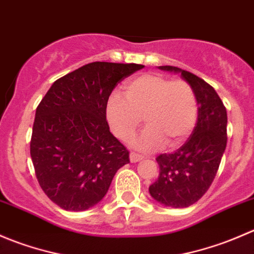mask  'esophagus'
Segmentation results:
<instances>
[{
    "mask_svg": "<svg viewBox=\"0 0 254 254\" xmlns=\"http://www.w3.org/2000/svg\"><path fill=\"white\" fill-rule=\"evenodd\" d=\"M143 158V156H141V155H139V153H136V152H130V161H131L132 163H135V162H139L140 160H142Z\"/></svg>",
    "mask_w": 254,
    "mask_h": 254,
    "instance_id": "obj_1",
    "label": "esophagus"
}]
</instances>
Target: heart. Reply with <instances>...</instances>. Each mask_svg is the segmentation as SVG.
<instances>
[{
    "label": "heart",
    "mask_w": 254,
    "mask_h": 254,
    "mask_svg": "<svg viewBox=\"0 0 254 254\" xmlns=\"http://www.w3.org/2000/svg\"><path fill=\"white\" fill-rule=\"evenodd\" d=\"M123 94L113 93L106 107L107 120L120 140L131 139L141 117L146 129L135 140L140 150L152 151L163 143L175 148L190 136L198 118V101L187 81L142 73L124 84Z\"/></svg>",
    "instance_id": "heart-1"
}]
</instances>
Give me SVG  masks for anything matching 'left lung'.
<instances>
[{"label":"left lung","mask_w":254,"mask_h":254,"mask_svg":"<svg viewBox=\"0 0 254 254\" xmlns=\"http://www.w3.org/2000/svg\"><path fill=\"white\" fill-rule=\"evenodd\" d=\"M161 70L181 72L193 87L198 120L178 150L156 157L160 175L150 186L151 196L171 207H188L199 200L214 182L227 143V113L219 94L203 78L175 66Z\"/></svg>","instance_id":"left-lung-1"}]
</instances>
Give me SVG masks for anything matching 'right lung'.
I'll return each instance as SVG.
<instances>
[{
    "label": "right lung",
    "instance_id": "add662e5",
    "mask_svg": "<svg viewBox=\"0 0 254 254\" xmlns=\"http://www.w3.org/2000/svg\"><path fill=\"white\" fill-rule=\"evenodd\" d=\"M137 64L96 63L56 79L37 107L30 156L48 198L70 211L96 205L113 177L130 162L129 151L112 134L106 107L122 79Z\"/></svg>",
    "mask_w": 254,
    "mask_h": 254
}]
</instances>
